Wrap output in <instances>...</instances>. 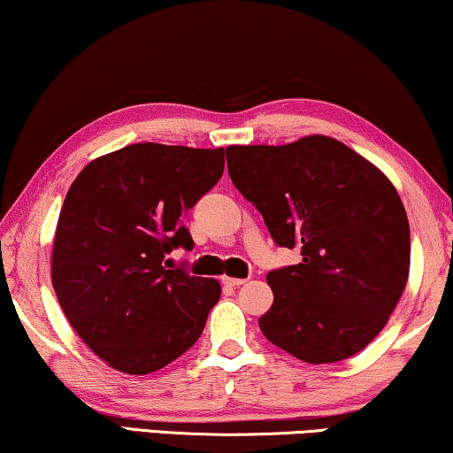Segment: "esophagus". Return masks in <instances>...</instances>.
I'll list each match as a JSON object with an SVG mask.
<instances>
[{
  "label": "esophagus",
  "mask_w": 453,
  "mask_h": 453,
  "mask_svg": "<svg viewBox=\"0 0 453 453\" xmlns=\"http://www.w3.org/2000/svg\"><path fill=\"white\" fill-rule=\"evenodd\" d=\"M221 282H224L226 287H242L244 285V279H232V276H221Z\"/></svg>",
  "instance_id": "obj_1"
}]
</instances>
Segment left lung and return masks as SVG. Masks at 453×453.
Instances as JSON below:
<instances>
[{
  "mask_svg": "<svg viewBox=\"0 0 453 453\" xmlns=\"http://www.w3.org/2000/svg\"><path fill=\"white\" fill-rule=\"evenodd\" d=\"M235 188L252 201L279 246L301 262L268 273V342L309 364L340 362L387 326L404 291L411 232L387 174L340 140L227 146Z\"/></svg>",
  "mask_w": 453,
  "mask_h": 453,
  "instance_id": "8db88e82",
  "label": "left lung"
}]
</instances>
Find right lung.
<instances>
[{
    "mask_svg": "<svg viewBox=\"0 0 453 453\" xmlns=\"http://www.w3.org/2000/svg\"><path fill=\"white\" fill-rule=\"evenodd\" d=\"M224 162V148L144 142L91 160L73 180L54 234L52 287L107 366L157 372L199 340L219 282L166 268L165 256L193 248L183 219Z\"/></svg>",
    "mask_w": 453,
    "mask_h": 453,
    "instance_id": "obj_1",
    "label": "right lung"
}]
</instances>
